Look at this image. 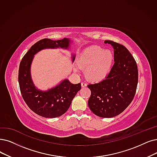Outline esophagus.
Instances as JSON below:
<instances>
[{
    "label": "esophagus",
    "mask_w": 157,
    "mask_h": 157,
    "mask_svg": "<svg viewBox=\"0 0 157 157\" xmlns=\"http://www.w3.org/2000/svg\"><path fill=\"white\" fill-rule=\"evenodd\" d=\"M87 86V84L85 83V82H82L81 83V86H82V87H86Z\"/></svg>",
    "instance_id": "obj_1"
}]
</instances>
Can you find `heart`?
Listing matches in <instances>:
<instances>
[{"instance_id":"1","label":"heart","mask_w":157,"mask_h":157,"mask_svg":"<svg viewBox=\"0 0 157 157\" xmlns=\"http://www.w3.org/2000/svg\"><path fill=\"white\" fill-rule=\"evenodd\" d=\"M113 59V54L110 50L93 46L80 53L77 64L80 70H85V77L87 80L97 82L104 80L109 75ZM75 70L78 71V69Z\"/></svg>"}]
</instances>
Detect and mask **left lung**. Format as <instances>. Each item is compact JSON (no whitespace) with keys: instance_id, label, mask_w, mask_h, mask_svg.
Listing matches in <instances>:
<instances>
[{"instance_id":"obj_1","label":"left lung","mask_w":157,"mask_h":157,"mask_svg":"<svg viewBox=\"0 0 157 157\" xmlns=\"http://www.w3.org/2000/svg\"><path fill=\"white\" fill-rule=\"evenodd\" d=\"M104 43L113 48L115 63L104 80L87 85L91 90L88 106L95 115L111 118L121 114L132 102L139 73L136 61L126 47L112 40Z\"/></svg>"}]
</instances>
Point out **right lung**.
I'll return each instance as SVG.
<instances>
[{
  "mask_svg": "<svg viewBox=\"0 0 157 157\" xmlns=\"http://www.w3.org/2000/svg\"><path fill=\"white\" fill-rule=\"evenodd\" d=\"M70 40L64 38L53 40L42 39L33 44L22 58L18 70V83L22 98L30 109L45 118L58 117L67 111L73 98L81 89V84H71L67 79L46 91L36 89L31 77L30 67L33 56L46 48H64L70 46ZM75 56H73V62Z\"/></svg>",
  "mask_w": 157,
  "mask_h": 157,
  "instance_id": "obj_1",
  "label": "right lung"
}]
</instances>
